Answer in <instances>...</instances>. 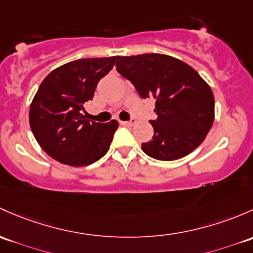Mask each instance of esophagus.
I'll use <instances>...</instances> for the list:
<instances>
[{
	"label": "esophagus",
	"mask_w": 253,
	"mask_h": 253,
	"mask_svg": "<svg viewBox=\"0 0 253 253\" xmlns=\"http://www.w3.org/2000/svg\"><path fill=\"white\" fill-rule=\"evenodd\" d=\"M135 122H137L135 119H131L129 121H122L121 125H124V126H133Z\"/></svg>",
	"instance_id": "1"
}]
</instances>
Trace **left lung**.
<instances>
[{"label": "left lung", "instance_id": "left-lung-1", "mask_svg": "<svg viewBox=\"0 0 253 253\" xmlns=\"http://www.w3.org/2000/svg\"><path fill=\"white\" fill-rule=\"evenodd\" d=\"M116 70L138 94L156 100L150 120L154 135L142 149L150 158L172 161L195 150L211 129L214 97L209 84L188 64L158 53L116 57Z\"/></svg>", "mask_w": 253, "mask_h": 253}]
</instances>
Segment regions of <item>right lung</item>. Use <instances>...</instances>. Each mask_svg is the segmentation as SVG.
<instances>
[{
    "label": "right lung",
    "instance_id": "add662e5",
    "mask_svg": "<svg viewBox=\"0 0 253 253\" xmlns=\"http://www.w3.org/2000/svg\"><path fill=\"white\" fill-rule=\"evenodd\" d=\"M115 60L116 57L74 60L53 70L40 84L29 121L37 143L50 158L69 166H88L109 150L118 121H89L82 111Z\"/></svg>",
    "mask_w": 253,
    "mask_h": 253
}]
</instances>
